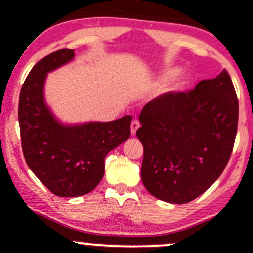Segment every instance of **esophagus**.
Here are the masks:
<instances>
[{"label": "esophagus", "instance_id": "1", "mask_svg": "<svg viewBox=\"0 0 253 253\" xmlns=\"http://www.w3.org/2000/svg\"><path fill=\"white\" fill-rule=\"evenodd\" d=\"M140 127V124H139V121L138 120H133L132 121V124H131V133L133 135L135 134V132L138 131V128H139Z\"/></svg>", "mask_w": 253, "mask_h": 253}]
</instances>
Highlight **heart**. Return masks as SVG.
<instances>
[{"label":"heart","instance_id":"heart-1","mask_svg":"<svg viewBox=\"0 0 253 253\" xmlns=\"http://www.w3.org/2000/svg\"><path fill=\"white\" fill-rule=\"evenodd\" d=\"M180 72V68L177 67H171V68H168L166 69L165 72H162V74L160 76V80L161 83H167L168 80H170L171 78L175 77L177 73ZM191 82H192V77L190 76V74H181L177 79H175V82L171 84V87L170 90L174 91V92H179V91H182L185 90L186 87H188L191 84Z\"/></svg>","mask_w":253,"mask_h":253}]
</instances>
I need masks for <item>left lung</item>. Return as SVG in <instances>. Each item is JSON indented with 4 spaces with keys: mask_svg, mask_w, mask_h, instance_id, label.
<instances>
[{
    "mask_svg": "<svg viewBox=\"0 0 253 253\" xmlns=\"http://www.w3.org/2000/svg\"><path fill=\"white\" fill-rule=\"evenodd\" d=\"M239 103L226 69L188 92H167L144 105L138 139L141 181L161 201L184 204L211 186L234 146Z\"/></svg>",
    "mask_w": 253,
    "mask_h": 253,
    "instance_id": "8db88e82",
    "label": "left lung"
}]
</instances>
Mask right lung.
Wrapping results in <instances>:
<instances>
[{
  "label": "right lung",
  "mask_w": 253,
  "mask_h": 253,
  "mask_svg": "<svg viewBox=\"0 0 253 253\" xmlns=\"http://www.w3.org/2000/svg\"><path fill=\"white\" fill-rule=\"evenodd\" d=\"M61 49L38 61L19 97V125L25 161L50 192L79 197L91 192L104 175L108 152L131 135V115L109 122L63 125L44 99L46 74L73 60Z\"/></svg>",
  "instance_id": "add662e5"
}]
</instances>
